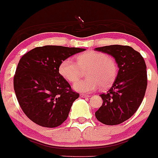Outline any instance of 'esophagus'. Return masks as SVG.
Segmentation results:
<instances>
[{"label": "esophagus", "mask_w": 158, "mask_h": 158, "mask_svg": "<svg viewBox=\"0 0 158 158\" xmlns=\"http://www.w3.org/2000/svg\"><path fill=\"white\" fill-rule=\"evenodd\" d=\"M80 96H81V97H82V98H89V97H90V96L89 95H87V94H80Z\"/></svg>", "instance_id": "34e87169"}]
</instances>
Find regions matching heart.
Masks as SVG:
<instances>
[{
	"label": "heart",
	"mask_w": 158,
	"mask_h": 158,
	"mask_svg": "<svg viewBox=\"0 0 158 158\" xmlns=\"http://www.w3.org/2000/svg\"><path fill=\"white\" fill-rule=\"evenodd\" d=\"M77 64L72 58L63 60L59 65V73L69 82L76 81L81 75V71L87 70L86 79L73 84V89L81 93H89L101 86L109 87L115 80L118 65L110 56L99 51H88L76 57Z\"/></svg>",
	"instance_id": "heart-1"
}]
</instances>
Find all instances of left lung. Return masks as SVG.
<instances>
[{"label": "left lung", "instance_id": "obj_1", "mask_svg": "<svg viewBox=\"0 0 158 158\" xmlns=\"http://www.w3.org/2000/svg\"><path fill=\"white\" fill-rule=\"evenodd\" d=\"M112 56L119 70L107 94H101L102 106L95 112L99 122L115 126L132 117L143 100L147 86L143 57L129 46L110 45L95 48Z\"/></svg>", "mask_w": 158, "mask_h": 158}]
</instances>
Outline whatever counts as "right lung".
Returning a JSON list of instances; mask_svg holds the SVG:
<instances>
[{
    "label": "right lung",
    "instance_id": "1",
    "mask_svg": "<svg viewBox=\"0 0 158 158\" xmlns=\"http://www.w3.org/2000/svg\"><path fill=\"white\" fill-rule=\"evenodd\" d=\"M83 48L47 45L22 57L14 77V89L26 115L43 127L55 128L67 119L79 94L60 75L61 61Z\"/></svg>",
    "mask_w": 158,
    "mask_h": 158
}]
</instances>
